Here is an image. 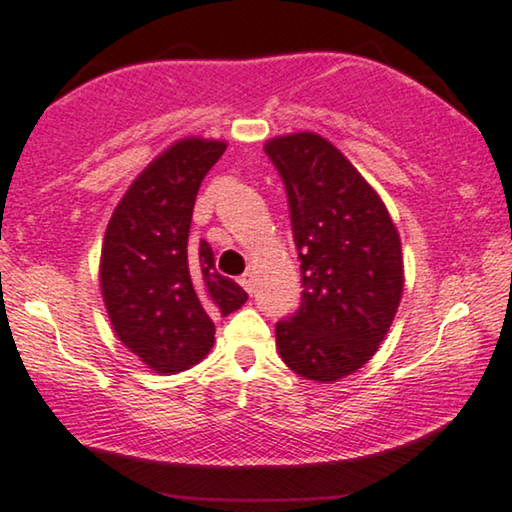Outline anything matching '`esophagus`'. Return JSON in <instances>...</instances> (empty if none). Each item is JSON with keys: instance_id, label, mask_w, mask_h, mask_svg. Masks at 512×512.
<instances>
[{"instance_id": "esophagus-1", "label": "esophagus", "mask_w": 512, "mask_h": 512, "mask_svg": "<svg viewBox=\"0 0 512 512\" xmlns=\"http://www.w3.org/2000/svg\"><path fill=\"white\" fill-rule=\"evenodd\" d=\"M238 283H241L243 288L250 292V295H252V292H255V274H252V271H245V274L238 278Z\"/></svg>"}]
</instances>
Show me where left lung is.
<instances>
[{
	"instance_id": "1",
	"label": "left lung",
	"mask_w": 512,
	"mask_h": 512,
	"mask_svg": "<svg viewBox=\"0 0 512 512\" xmlns=\"http://www.w3.org/2000/svg\"><path fill=\"white\" fill-rule=\"evenodd\" d=\"M288 194L302 262V304L276 323L283 363L299 377L337 381L379 349L403 297L400 236L377 192L316 133L267 142Z\"/></svg>"
}]
</instances>
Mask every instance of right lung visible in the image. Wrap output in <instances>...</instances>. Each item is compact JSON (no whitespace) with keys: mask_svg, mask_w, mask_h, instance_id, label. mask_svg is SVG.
<instances>
[{"mask_svg":"<svg viewBox=\"0 0 512 512\" xmlns=\"http://www.w3.org/2000/svg\"><path fill=\"white\" fill-rule=\"evenodd\" d=\"M227 145L187 138L149 163L107 224L100 285L114 332L152 370L206 358L215 316L241 309V285L217 274L213 248L189 241L194 201Z\"/></svg>","mask_w":512,"mask_h":512,"instance_id":"right-lung-1","label":"right lung"}]
</instances>
